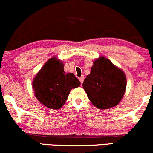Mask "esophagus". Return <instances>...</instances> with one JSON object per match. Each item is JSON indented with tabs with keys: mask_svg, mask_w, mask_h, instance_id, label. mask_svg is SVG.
I'll return each instance as SVG.
<instances>
[{
	"mask_svg": "<svg viewBox=\"0 0 153 153\" xmlns=\"http://www.w3.org/2000/svg\"><path fill=\"white\" fill-rule=\"evenodd\" d=\"M79 80H80V82H81V84H82V82H83V80H84V76L80 77V78H79Z\"/></svg>",
	"mask_w": 153,
	"mask_h": 153,
	"instance_id": "34e87169",
	"label": "esophagus"
}]
</instances>
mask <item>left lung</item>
I'll list each match as a JSON object with an SVG mask.
<instances>
[{"label":"left lung","instance_id":"1","mask_svg":"<svg viewBox=\"0 0 153 153\" xmlns=\"http://www.w3.org/2000/svg\"><path fill=\"white\" fill-rule=\"evenodd\" d=\"M126 87L124 71L103 56L94 61L90 74L82 83L92 104L101 110L117 106L124 97Z\"/></svg>","mask_w":153,"mask_h":153}]
</instances>
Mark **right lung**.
<instances>
[{
	"label": "right lung",
	"mask_w": 153,
	"mask_h": 153,
	"mask_svg": "<svg viewBox=\"0 0 153 153\" xmlns=\"http://www.w3.org/2000/svg\"><path fill=\"white\" fill-rule=\"evenodd\" d=\"M80 85L78 79L73 73H66L64 63L55 57L47 61L32 81L35 97L50 109L62 107L72 89Z\"/></svg>",
	"instance_id": "right-lung-1"
}]
</instances>
